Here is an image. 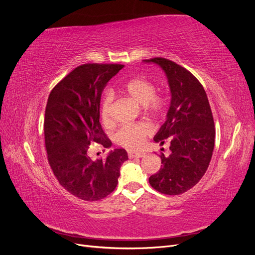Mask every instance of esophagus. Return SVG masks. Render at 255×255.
Returning <instances> with one entry per match:
<instances>
[{
  "label": "esophagus",
  "mask_w": 255,
  "mask_h": 255,
  "mask_svg": "<svg viewBox=\"0 0 255 255\" xmlns=\"http://www.w3.org/2000/svg\"><path fill=\"white\" fill-rule=\"evenodd\" d=\"M128 157L129 158H140L144 156V153L142 152H133V151H128Z\"/></svg>",
  "instance_id": "34e87169"
}]
</instances>
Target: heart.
<instances>
[{"instance_id":"heart-1","label":"heart","mask_w":255,"mask_h":255,"mask_svg":"<svg viewBox=\"0 0 255 255\" xmlns=\"http://www.w3.org/2000/svg\"><path fill=\"white\" fill-rule=\"evenodd\" d=\"M121 90L125 94L135 101L137 104L144 106L146 112L150 114H159L163 110L164 101L163 99L155 96V86L144 78H134L122 85ZM113 95L106 94L103 98L101 104L100 115L104 125H110L111 119V109L113 104ZM152 133L151 128L145 123H138V125H127L121 127L117 134L116 139L118 143L128 149H137L141 145L145 137Z\"/></svg>"}]
</instances>
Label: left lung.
Returning a JSON list of instances; mask_svg holds the SVG:
<instances>
[{"mask_svg": "<svg viewBox=\"0 0 255 255\" xmlns=\"http://www.w3.org/2000/svg\"><path fill=\"white\" fill-rule=\"evenodd\" d=\"M143 61L161 68L171 95L166 121L154 136L160 145L170 144V153L161 154L163 165L149 183L161 194L181 195L202 179L210 165L215 145L212 110L202 85L186 69L161 57Z\"/></svg>", "mask_w": 255, "mask_h": 255, "instance_id": "8db88e82", "label": "left lung"}]
</instances>
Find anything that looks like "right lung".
<instances>
[{
  "mask_svg": "<svg viewBox=\"0 0 255 255\" xmlns=\"http://www.w3.org/2000/svg\"><path fill=\"white\" fill-rule=\"evenodd\" d=\"M123 65L85 64L75 68L51 91L44 115V139L54 175L66 190L85 201L109 196L118 184L125 149L104 159H91V141L112 145L100 123V102L109 81Z\"/></svg>",
  "mask_w": 255,
  "mask_h": 255,
  "instance_id": "1",
  "label": "right lung"
}]
</instances>
